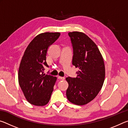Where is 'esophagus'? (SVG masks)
I'll use <instances>...</instances> for the list:
<instances>
[{
	"instance_id": "34e87169",
	"label": "esophagus",
	"mask_w": 128,
	"mask_h": 128,
	"mask_svg": "<svg viewBox=\"0 0 128 128\" xmlns=\"http://www.w3.org/2000/svg\"><path fill=\"white\" fill-rule=\"evenodd\" d=\"M58 78L62 80H64L65 79V78L63 77H60V76H58Z\"/></svg>"
}]
</instances>
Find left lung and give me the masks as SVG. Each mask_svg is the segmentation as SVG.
Returning a JSON list of instances; mask_svg holds the SVG:
<instances>
[{
    "instance_id": "8db88e82",
    "label": "left lung",
    "mask_w": 128,
    "mask_h": 128,
    "mask_svg": "<svg viewBox=\"0 0 128 128\" xmlns=\"http://www.w3.org/2000/svg\"><path fill=\"white\" fill-rule=\"evenodd\" d=\"M73 49L72 64L78 68L76 78H66V95L70 102L85 105L92 100L102 88L105 78L103 58L96 44L79 32H69Z\"/></svg>"
}]
</instances>
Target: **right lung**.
<instances>
[{
  "mask_svg": "<svg viewBox=\"0 0 128 128\" xmlns=\"http://www.w3.org/2000/svg\"><path fill=\"white\" fill-rule=\"evenodd\" d=\"M60 33L38 34L28 45L19 66L18 83L28 102L36 106L47 104L57 78L43 73L48 47L58 40Z\"/></svg>",
  "mask_w": 128,
  "mask_h": 128,
  "instance_id": "1",
  "label": "right lung"
}]
</instances>
